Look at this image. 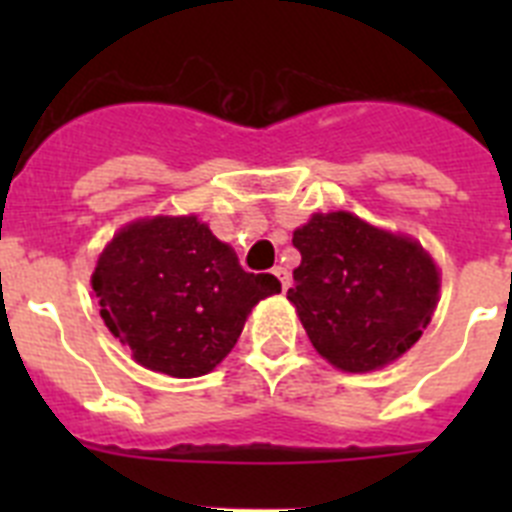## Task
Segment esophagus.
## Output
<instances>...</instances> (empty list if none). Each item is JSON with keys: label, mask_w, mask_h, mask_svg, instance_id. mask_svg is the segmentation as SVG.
<instances>
[{"label": "esophagus", "mask_w": 512, "mask_h": 512, "mask_svg": "<svg viewBox=\"0 0 512 512\" xmlns=\"http://www.w3.org/2000/svg\"><path fill=\"white\" fill-rule=\"evenodd\" d=\"M274 277H277L279 282H282V289H284V292H287L289 284H292V277H289V271L284 269V266H277V269H274Z\"/></svg>", "instance_id": "1"}]
</instances>
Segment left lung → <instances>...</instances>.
<instances>
[{"label": "left lung", "mask_w": 512, "mask_h": 512, "mask_svg": "<svg viewBox=\"0 0 512 512\" xmlns=\"http://www.w3.org/2000/svg\"><path fill=\"white\" fill-rule=\"evenodd\" d=\"M292 243L302 261L287 300L330 366L377 372L418 343L438 305L441 269L413 235L333 210L312 212Z\"/></svg>", "instance_id": "obj_1"}]
</instances>
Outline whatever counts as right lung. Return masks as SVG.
I'll return each instance as SVG.
<instances>
[{
	"label": "right lung",
	"mask_w": 512,
	"mask_h": 512,
	"mask_svg": "<svg viewBox=\"0 0 512 512\" xmlns=\"http://www.w3.org/2000/svg\"><path fill=\"white\" fill-rule=\"evenodd\" d=\"M92 295L135 364L176 379L210 374L241 338L261 300L282 292L271 274H248L233 246L189 215H146L102 248Z\"/></svg>",
	"instance_id": "add662e5"
}]
</instances>
